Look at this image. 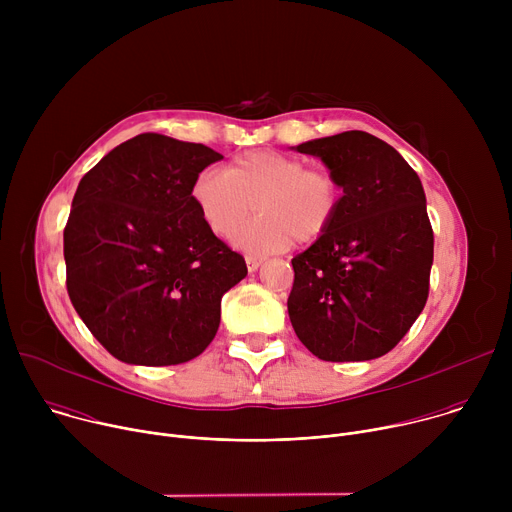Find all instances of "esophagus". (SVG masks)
I'll return each mask as SVG.
<instances>
[{"label":"esophagus","mask_w":512,"mask_h":512,"mask_svg":"<svg viewBox=\"0 0 512 512\" xmlns=\"http://www.w3.org/2000/svg\"><path fill=\"white\" fill-rule=\"evenodd\" d=\"M247 269L253 273V271H257L259 267H261V263H263V259L261 257H255V255H247Z\"/></svg>","instance_id":"1"}]
</instances>
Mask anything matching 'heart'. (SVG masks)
I'll return each mask as SVG.
<instances>
[{
    "label": "heart",
    "mask_w": 512,
    "mask_h": 512,
    "mask_svg": "<svg viewBox=\"0 0 512 512\" xmlns=\"http://www.w3.org/2000/svg\"><path fill=\"white\" fill-rule=\"evenodd\" d=\"M190 194L202 223L221 239H229L255 208L259 216L235 241L257 253L287 249L294 239L316 241L330 229L342 202V186L332 172L269 150L239 156L225 174L200 172Z\"/></svg>",
    "instance_id": "1"
}]
</instances>
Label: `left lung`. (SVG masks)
I'll return each instance as SVG.
<instances>
[{"label":"left lung","instance_id":"obj_1","mask_svg":"<svg viewBox=\"0 0 512 512\" xmlns=\"http://www.w3.org/2000/svg\"><path fill=\"white\" fill-rule=\"evenodd\" d=\"M342 186L330 229L291 259L287 312L302 344L330 362L387 354L429 294L433 231L415 170L383 139L344 131L296 148Z\"/></svg>","mask_w":512,"mask_h":512}]
</instances>
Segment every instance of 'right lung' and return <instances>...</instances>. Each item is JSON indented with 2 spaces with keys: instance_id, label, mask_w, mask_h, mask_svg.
Segmentation results:
<instances>
[{
  "instance_id": "right-lung-1",
  "label": "right lung",
  "mask_w": 512,
  "mask_h": 512,
  "mask_svg": "<svg viewBox=\"0 0 512 512\" xmlns=\"http://www.w3.org/2000/svg\"><path fill=\"white\" fill-rule=\"evenodd\" d=\"M223 156L141 133L89 170L64 227L66 289L91 334L121 362L196 358L221 324V300L247 275L202 223L196 176Z\"/></svg>"
}]
</instances>
